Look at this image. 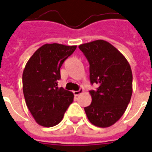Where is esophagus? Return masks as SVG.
<instances>
[{
	"label": "esophagus",
	"instance_id": "1",
	"mask_svg": "<svg viewBox=\"0 0 152 152\" xmlns=\"http://www.w3.org/2000/svg\"><path fill=\"white\" fill-rule=\"evenodd\" d=\"M83 91H84V90H83V89H78L77 91H75V92H74V94H75V96H78V95L81 94L82 93H83Z\"/></svg>",
	"mask_w": 152,
	"mask_h": 152
}]
</instances>
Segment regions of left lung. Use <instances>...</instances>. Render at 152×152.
Here are the masks:
<instances>
[{"label": "left lung", "instance_id": "8db88e82", "mask_svg": "<svg viewBox=\"0 0 152 152\" xmlns=\"http://www.w3.org/2000/svg\"><path fill=\"white\" fill-rule=\"evenodd\" d=\"M89 63L92 102L85 112L95 126L114 124L126 110L132 94V73L124 55L107 41L98 39L79 45Z\"/></svg>", "mask_w": 152, "mask_h": 152}]
</instances>
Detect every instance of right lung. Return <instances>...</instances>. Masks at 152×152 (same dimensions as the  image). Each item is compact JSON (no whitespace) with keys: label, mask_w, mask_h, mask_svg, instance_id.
<instances>
[{"label":"right lung","mask_w":152,"mask_h":152,"mask_svg":"<svg viewBox=\"0 0 152 152\" xmlns=\"http://www.w3.org/2000/svg\"><path fill=\"white\" fill-rule=\"evenodd\" d=\"M77 46L44 44L34 53L23 70V92L26 104L39 125L53 127L62 121L74 101L72 92L58 87L60 68Z\"/></svg>","instance_id":"1"}]
</instances>
